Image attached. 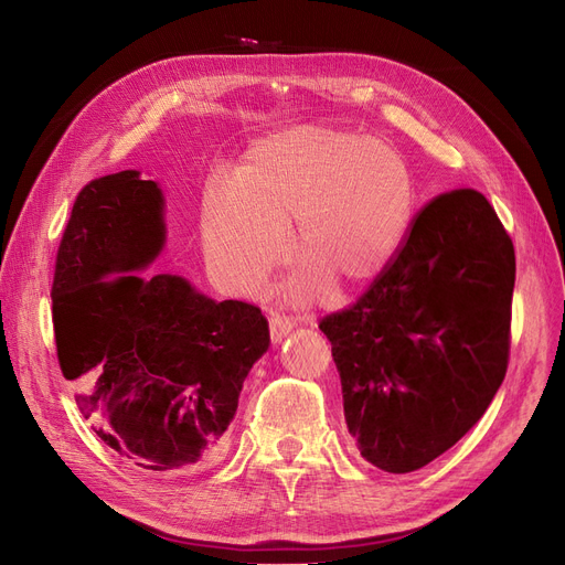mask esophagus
Listing matches in <instances>:
<instances>
[{
  "mask_svg": "<svg viewBox=\"0 0 565 565\" xmlns=\"http://www.w3.org/2000/svg\"><path fill=\"white\" fill-rule=\"evenodd\" d=\"M268 327H270V341L280 343L282 338L287 333H291V329H295V322H291L289 318H285V315H274V318L268 320Z\"/></svg>",
  "mask_w": 565,
  "mask_h": 565,
  "instance_id": "obj_1",
  "label": "esophagus"
}]
</instances>
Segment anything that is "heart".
Instances as JSON below:
<instances>
[{"mask_svg": "<svg viewBox=\"0 0 565 565\" xmlns=\"http://www.w3.org/2000/svg\"><path fill=\"white\" fill-rule=\"evenodd\" d=\"M417 211L405 157L366 134L297 125L257 141L241 175H213L204 192V245L232 291L257 287L285 250L303 262L295 297L373 282L396 259Z\"/></svg>", "mask_w": 565, "mask_h": 565, "instance_id": "heart-1", "label": "heart"}]
</instances>
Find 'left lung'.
Here are the masks:
<instances>
[{"instance_id": "1", "label": "left lung", "mask_w": 565, "mask_h": 565, "mask_svg": "<svg viewBox=\"0 0 565 565\" xmlns=\"http://www.w3.org/2000/svg\"><path fill=\"white\" fill-rule=\"evenodd\" d=\"M514 247L478 190L417 213L396 259L320 322L359 455L413 472L459 443L508 371Z\"/></svg>"}]
</instances>
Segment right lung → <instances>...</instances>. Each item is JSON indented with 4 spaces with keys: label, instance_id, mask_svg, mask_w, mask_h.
<instances>
[{
    "label": "right lung",
    "instance_id": "add662e5",
    "mask_svg": "<svg viewBox=\"0 0 565 565\" xmlns=\"http://www.w3.org/2000/svg\"><path fill=\"white\" fill-rule=\"evenodd\" d=\"M164 243L154 180L131 169L97 178L74 201L51 291L78 411L148 470L217 459L243 380L270 343L257 306L213 301L180 276H143Z\"/></svg>",
    "mask_w": 565,
    "mask_h": 565
}]
</instances>
